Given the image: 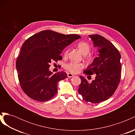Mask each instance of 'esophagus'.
<instances>
[{
    "label": "esophagus",
    "mask_w": 135,
    "mask_h": 135,
    "mask_svg": "<svg viewBox=\"0 0 135 135\" xmlns=\"http://www.w3.org/2000/svg\"><path fill=\"white\" fill-rule=\"evenodd\" d=\"M74 76V75L73 74H71V73H68V77H69V78H71Z\"/></svg>",
    "instance_id": "1"
}]
</instances>
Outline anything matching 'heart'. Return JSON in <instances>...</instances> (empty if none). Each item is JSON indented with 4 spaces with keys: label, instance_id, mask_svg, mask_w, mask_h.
I'll use <instances>...</instances> for the list:
<instances>
[{
    "label": "heart",
    "instance_id": "1",
    "mask_svg": "<svg viewBox=\"0 0 135 135\" xmlns=\"http://www.w3.org/2000/svg\"><path fill=\"white\" fill-rule=\"evenodd\" d=\"M77 47L78 48L79 51L83 55H87L91 51V47L89 44L84 42H80L77 45ZM69 50H67L65 52V56H66L68 55ZM83 65L80 63H75V62H70L65 65V68L67 70L73 73H76L80 69L83 68Z\"/></svg>",
    "mask_w": 135,
    "mask_h": 135
}]
</instances>
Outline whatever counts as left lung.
Masks as SVG:
<instances>
[{"label": "left lung", "mask_w": 135, "mask_h": 135, "mask_svg": "<svg viewBox=\"0 0 135 135\" xmlns=\"http://www.w3.org/2000/svg\"><path fill=\"white\" fill-rule=\"evenodd\" d=\"M97 47L99 54L84 73L87 75L96 74L95 79L89 83L82 76L78 90L86 102L97 104L108 100L115 92L120 82L122 66L121 56L109 40L100 35H89Z\"/></svg>", "instance_id": "obj_1"}]
</instances>
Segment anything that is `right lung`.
I'll return each mask as SVG.
<instances>
[{
	"mask_svg": "<svg viewBox=\"0 0 135 135\" xmlns=\"http://www.w3.org/2000/svg\"><path fill=\"white\" fill-rule=\"evenodd\" d=\"M80 38L76 34L48 30L33 35L23 43L16 66L20 85L26 95L44 102L56 95L59 82L68 76L64 71L52 75L50 64L62 60L60 54L64 48Z\"/></svg>",
	"mask_w": 135,
	"mask_h": 135,
	"instance_id": "obj_1",
	"label": "right lung"
}]
</instances>
